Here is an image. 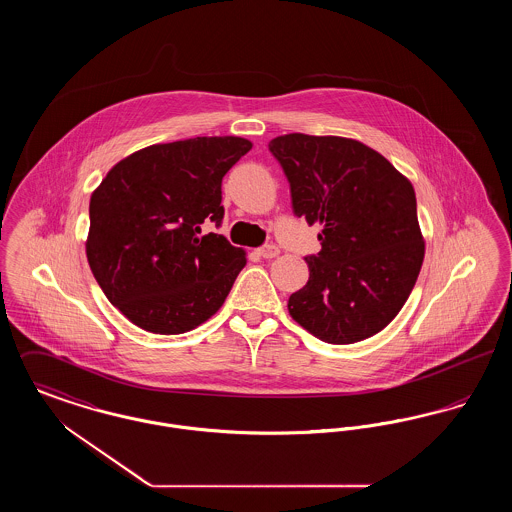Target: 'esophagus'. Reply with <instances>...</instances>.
Wrapping results in <instances>:
<instances>
[{"label": "esophagus", "instance_id": "1", "mask_svg": "<svg viewBox=\"0 0 512 512\" xmlns=\"http://www.w3.org/2000/svg\"><path fill=\"white\" fill-rule=\"evenodd\" d=\"M257 253H259L263 259H274V257L280 253V249H278L276 245L268 244L263 245V247H259V249H257Z\"/></svg>", "mask_w": 512, "mask_h": 512}]
</instances>
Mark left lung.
Listing matches in <instances>:
<instances>
[{
	"label": "left lung",
	"mask_w": 512,
	"mask_h": 512,
	"mask_svg": "<svg viewBox=\"0 0 512 512\" xmlns=\"http://www.w3.org/2000/svg\"><path fill=\"white\" fill-rule=\"evenodd\" d=\"M268 149L290 182L295 217L322 226V249L305 255L309 282L290 295V315L326 343L378 334L409 299L424 259L413 184L349 138L295 132Z\"/></svg>",
	"instance_id": "8db88e82"
}]
</instances>
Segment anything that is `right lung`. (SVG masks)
<instances>
[{
    "label": "right lung",
    "mask_w": 512,
    "mask_h": 512,
    "mask_svg": "<svg viewBox=\"0 0 512 512\" xmlns=\"http://www.w3.org/2000/svg\"><path fill=\"white\" fill-rule=\"evenodd\" d=\"M251 142L192 138L140 149L117 163L90 199L88 263L107 299L153 334H184L213 317L247 259L203 234L224 217L222 178Z\"/></svg>",
    "instance_id": "right-lung-1"
}]
</instances>
